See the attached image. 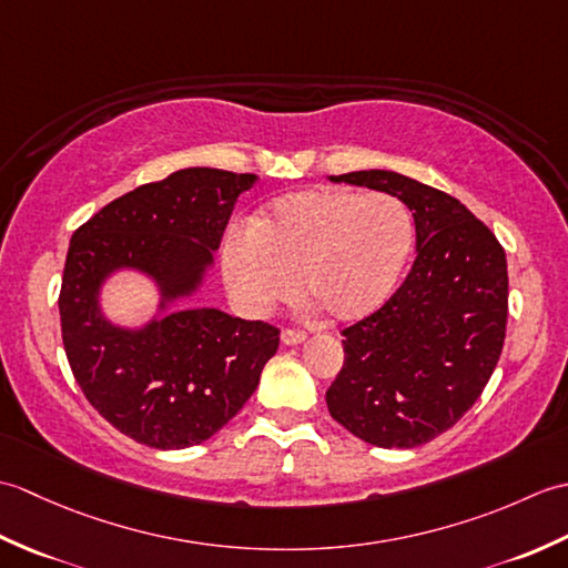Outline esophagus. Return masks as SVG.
Here are the masks:
<instances>
[{"label":"esophagus","instance_id":"esophagus-1","mask_svg":"<svg viewBox=\"0 0 568 568\" xmlns=\"http://www.w3.org/2000/svg\"><path fill=\"white\" fill-rule=\"evenodd\" d=\"M281 339L285 346H297V344H305L307 342V334L305 332H297V329H283Z\"/></svg>","mask_w":568,"mask_h":568}]
</instances>
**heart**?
<instances>
[{"label": "heart", "mask_w": 568, "mask_h": 568, "mask_svg": "<svg viewBox=\"0 0 568 568\" xmlns=\"http://www.w3.org/2000/svg\"><path fill=\"white\" fill-rule=\"evenodd\" d=\"M415 222L390 195L320 187L293 192L224 244V275L248 315L300 297L334 324H356L388 303L413 256ZM296 283H292V277Z\"/></svg>", "instance_id": "heart-1"}]
</instances>
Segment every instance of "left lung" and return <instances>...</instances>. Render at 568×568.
<instances>
[{
  "mask_svg": "<svg viewBox=\"0 0 568 568\" xmlns=\"http://www.w3.org/2000/svg\"><path fill=\"white\" fill-rule=\"evenodd\" d=\"M413 212L417 258L376 315L344 329L329 415L381 449H413L454 427L484 393L505 342L508 261L490 229L442 190L393 171L329 175Z\"/></svg>",
  "mask_w": 568,
  "mask_h": 568,
  "instance_id": "obj_1",
  "label": "left lung"
}]
</instances>
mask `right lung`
<instances>
[{
  "mask_svg": "<svg viewBox=\"0 0 568 568\" xmlns=\"http://www.w3.org/2000/svg\"><path fill=\"white\" fill-rule=\"evenodd\" d=\"M256 183L251 173L183 168L110 202L70 239L58 307L72 376L112 427L151 449L207 442L277 352L271 324L187 305L207 283L239 195ZM122 272L156 291L139 325L103 310V287Z\"/></svg>",
  "mask_w": 568,
  "mask_h": 568,
  "instance_id": "add662e5",
  "label": "right lung"
}]
</instances>
